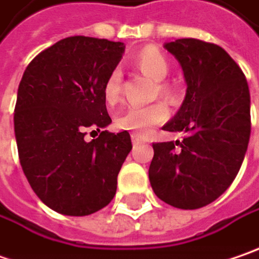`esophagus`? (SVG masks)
Masks as SVG:
<instances>
[{"label": "esophagus", "instance_id": "34e87169", "mask_svg": "<svg viewBox=\"0 0 259 259\" xmlns=\"http://www.w3.org/2000/svg\"><path fill=\"white\" fill-rule=\"evenodd\" d=\"M132 142H133V145H138L142 142V138L138 135H132Z\"/></svg>", "mask_w": 259, "mask_h": 259}]
</instances>
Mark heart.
Masks as SVG:
<instances>
[{
    "mask_svg": "<svg viewBox=\"0 0 259 259\" xmlns=\"http://www.w3.org/2000/svg\"><path fill=\"white\" fill-rule=\"evenodd\" d=\"M135 65L142 72L151 76L153 81H158V91L166 100H175L177 90L172 84L163 81L169 72V62L166 56L158 48L148 46L142 49L135 56ZM104 98L108 104H116L121 93V72L120 69H113L108 73L107 79L103 87ZM168 116V110L163 103H153L149 106H130L123 110L116 118L117 127L123 130H132L141 136L151 133L153 126L162 123Z\"/></svg>",
    "mask_w": 259,
    "mask_h": 259,
    "instance_id": "obj_1",
    "label": "heart"
}]
</instances>
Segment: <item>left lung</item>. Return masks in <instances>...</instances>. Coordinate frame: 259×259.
<instances>
[{
    "mask_svg": "<svg viewBox=\"0 0 259 259\" xmlns=\"http://www.w3.org/2000/svg\"><path fill=\"white\" fill-rule=\"evenodd\" d=\"M165 49L180 62L186 98L162 129L183 141L153 143L152 190L169 206H207L239 172L251 135V97L239 65L214 43L178 39Z\"/></svg>",
    "mask_w": 259,
    "mask_h": 259,
    "instance_id": "obj_1",
    "label": "left lung"
}]
</instances>
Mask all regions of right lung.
<instances>
[{
  "label": "right lung",
  "instance_id": "obj_1",
  "mask_svg": "<svg viewBox=\"0 0 259 259\" xmlns=\"http://www.w3.org/2000/svg\"><path fill=\"white\" fill-rule=\"evenodd\" d=\"M123 53L121 41L72 36L40 52L23 73L14 110L18 158L33 191L58 213L87 216L116 194L129 132L83 138L87 128L111 123L103 87Z\"/></svg>",
  "mask_w": 259,
  "mask_h": 259
}]
</instances>
